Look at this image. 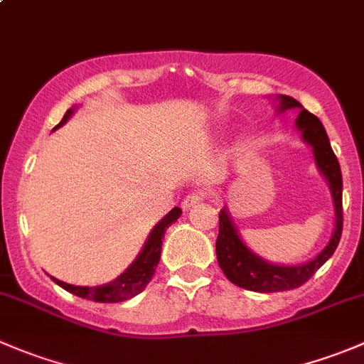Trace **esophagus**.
<instances>
[{
    "label": "esophagus",
    "mask_w": 364,
    "mask_h": 364,
    "mask_svg": "<svg viewBox=\"0 0 364 364\" xmlns=\"http://www.w3.org/2000/svg\"><path fill=\"white\" fill-rule=\"evenodd\" d=\"M204 199H205V196H204L203 192H192V193H188V196H186L185 199H183L181 208L186 211V209H190V208H193V205L203 203Z\"/></svg>",
    "instance_id": "34e87169"
}]
</instances>
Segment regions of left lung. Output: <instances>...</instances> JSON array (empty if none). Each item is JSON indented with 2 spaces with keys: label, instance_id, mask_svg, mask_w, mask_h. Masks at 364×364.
<instances>
[{
  "label": "left lung",
  "instance_id": "obj_1",
  "mask_svg": "<svg viewBox=\"0 0 364 364\" xmlns=\"http://www.w3.org/2000/svg\"><path fill=\"white\" fill-rule=\"evenodd\" d=\"M294 107L301 109L296 127L301 130L304 141L314 148L317 167L326 176L329 188H331L336 213L335 232H333L328 247L310 262L303 264V266H277V264L266 262V260L257 257L255 253H252L245 247L227 211L222 209L220 211L218 237H216V259H218V264L227 280L232 282L237 287L247 289V291L282 292L301 287L335 253L340 243L341 229H343V209H341V171L338 159L333 153L328 134H326L321 119L311 112H308L306 109H303V105L292 97L282 95L280 111H287V109Z\"/></svg>",
  "mask_w": 364,
  "mask_h": 364
}]
</instances>
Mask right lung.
I'll list each match as a JSON object with an SVG mask.
<instances>
[{"label": "right lung", "mask_w": 364, "mask_h": 364, "mask_svg": "<svg viewBox=\"0 0 364 364\" xmlns=\"http://www.w3.org/2000/svg\"><path fill=\"white\" fill-rule=\"evenodd\" d=\"M73 109H68L67 114L63 116L60 124L65 123L70 116H72ZM181 215V209L174 208L168 211V215H165V218L159 222V225L153 229V232L149 234L148 241H146L144 248L139 253V257L135 259V262L124 271L121 277H117L116 280H112L111 284L98 285V287H79V285H70L65 282L53 278L60 287H63L65 291L72 292V294L84 297V299L95 301V303H121V301H127L130 297L137 296L139 292H142L146 289V285L151 282L153 274H155L156 266H159L160 253H161V240L165 236V230L168 225L176 222Z\"/></svg>", "instance_id": "add662e5"}]
</instances>
